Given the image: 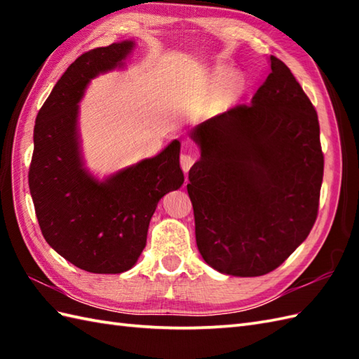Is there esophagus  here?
Here are the masks:
<instances>
[{
	"mask_svg": "<svg viewBox=\"0 0 359 359\" xmlns=\"http://www.w3.org/2000/svg\"><path fill=\"white\" fill-rule=\"evenodd\" d=\"M196 162V156L191 154V152H184V154L180 156V165H182V170L185 172H188L189 168H191Z\"/></svg>",
	"mask_w": 359,
	"mask_h": 359,
	"instance_id": "1",
	"label": "esophagus"
}]
</instances>
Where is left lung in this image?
<instances>
[{
	"instance_id": "1",
	"label": "left lung",
	"mask_w": 359,
	"mask_h": 359,
	"mask_svg": "<svg viewBox=\"0 0 359 359\" xmlns=\"http://www.w3.org/2000/svg\"><path fill=\"white\" fill-rule=\"evenodd\" d=\"M250 104L193 129L202 157L187 185L205 262L231 276L276 270L313 228L324 175L315 106L284 62Z\"/></svg>"
}]
</instances>
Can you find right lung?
Listing matches in <instances>:
<instances>
[{"label": "right lung", "instance_id": "1", "mask_svg": "<svg viewBox=\"0 0 359 359\" xmlns=\"http://www.w3.org/2000/svg\"><path fill=\"white\" fill-rule=\"evenodd\" d=\"M134 43H112L80 55L38 111L29 189L46 242L79 269L121 273L147 245L157 202L184 184L180 142L104 182L83 170L77 109L90 79L121 65Z\"/></svg>", "mask_w": 359, "mask_h": 359}]
</instances>
